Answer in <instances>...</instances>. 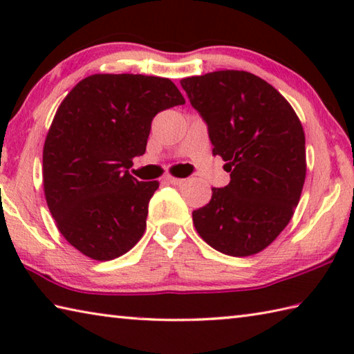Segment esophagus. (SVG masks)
Masks as SVG:
<instances>
[{
	"mask_svg": "<svg viewBox=\"0 0 354 354\" xmlns=\"http://www.w3.org/2000/svg\"><path fill=\"white\" fill-rule=\"evenodd\" d=\"M164 181H167L169 184H173V185H181V184H184L185 179H183V178H175V176H171V175H167V176L164 178Z\"/></svg>",
	"mask_w": 354,
	"mask_h": 354,
	"instance_id": "obj_1",
	"label": "esophagus"
}]
</instances>
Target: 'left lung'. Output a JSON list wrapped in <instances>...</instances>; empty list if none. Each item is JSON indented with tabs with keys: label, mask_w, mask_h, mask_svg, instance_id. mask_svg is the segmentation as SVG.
I'll use <instances>...</instances> for the list:
<instances>
[{
	"label": "left lung",
	"mask_w": 354,
	"mask_h": 354,
	"mask_svg": "<svg viewBox=\"0 0 354 354\" xmlns=\"http://www.w3.org/2000/svg\"><path fill=\"white\" fill-rule=\"evenodd\" d=\"M231 181L192 212L203 241L227 256L267 248L289 223L306 178L304 131L283 95L248 71L181 80Z\"/></svg>",
	"instance_id": "8db88e82"
}]
</instances>
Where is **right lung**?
Segmentation results:
<instances>
[{"label": "right lung", "instance_id": "1", "mask_svg": "<svg viewBox=\"0 0 354 354\" xmlns=\"http://www.w3.org/2000/svg\"><path fill=\"white\" fill-rule=\"evenodd\" d=\"M167 77L92 75L64 98L44 145V192L57 230L95 261L122 256L140 241L158 181L128 169L142 156L154 115L184 104Z\"/></svg>", "mask_w": 354, "mask_h": 354}]
</instances>
